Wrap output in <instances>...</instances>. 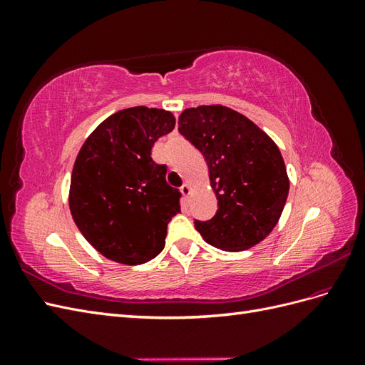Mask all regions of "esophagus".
Segmentation results:
<instances>
[{"label":"esophagus","mask_w":365,"mask_h":365,"mask_svg":"<svg viewBox=\"0 0 365 365\" xmlns=\"http://www.w3.org/2000/svg\"><path fill=\"white\" fill-rule=\"evenodd\" d=\"M190 192H192V189H190V184H184V185L181 187V193L184 195L185 200H189V195H190Z\"/></svg>","instance_id":"esophagus-1"}]
</instances>
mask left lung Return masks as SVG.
<instances>
[{"mask_svg":"<svg viewBox=\"0 0 365 365\" xmlns=\"http://www.w3.org/2000/svg\"><path fill=\"white\" fill-rule=\"evenodd\" d=\"M180 134L200 150L217 197V212L195 219L207 244L237 252L257 245L277 225L289 180L277 145L233 109L220 105L185 109Z\"/></svg>","mask_w":365,"mask_h":365,"instance_id":"left-lung-1","label":"left lung"}]
</instances>
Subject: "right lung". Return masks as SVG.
Here are the masks:
<instances>
[{"label": "right lung", "mask_w": 365, "mask_h": 365, "mask_svg": "<svg viewBox=\"0 0 365 365\" xmlns=\"http://www.w3.org/2000/svg\"><path fill=\"white\" fill-rule=\"evenodd\" d=\"M175 128L172 113L135 106L108 117L76 158L70 210L83 237L109 260L141 264L163 251L181 193L152 160L155 141Z\"/></svg>", "instance_id": "obj_1"}]
</instances>
